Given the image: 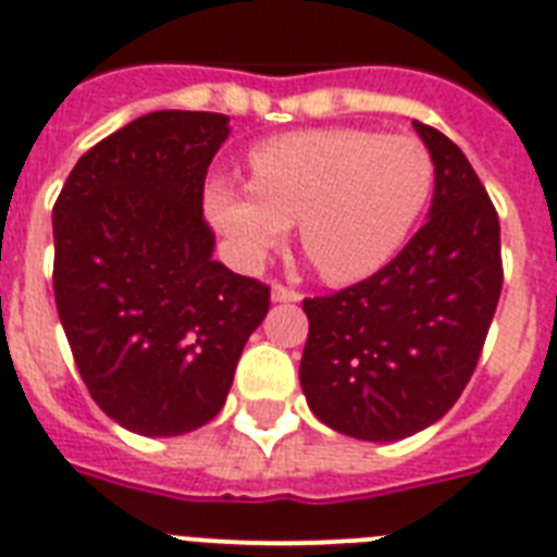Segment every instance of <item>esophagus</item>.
<instances>
[{
  "mask_svg": "<svg viewBox=\"0 0 557 557\" xmlns=\"http://www.w3.org/2000/svg\"><path fill=\"white\" fill-rule=\"evenodd\" d=\"M270 299L290 305V301H301V293L290 290V287H284V284H273V290H270Z\"/></svg>",
  "mask_w": 557,
  "mask_h": 557,
  "instance_id": "esophagus-1",
  "label": "esophagus"
}]
</instances>
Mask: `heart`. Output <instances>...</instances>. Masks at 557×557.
<instances>
[{
  "mask_svg": "<svg viewBox=\"0 0 557 557\" xmlns=\"http://www.w3.org/2000/svg\"><path fill=\"white\" fill-rule=\"evenodd\" d=\"M252 184L218 177L203 207L244 270L299 242L327 282L348 284L388 264L434 193V158L417 137L368 128H310L250 152Z\"/></svg>",
  "mask_w": 557,
  "mask_h": 557,
  "instance_id": "b5f03b06",
  "label": "heart"
}]
</instances>
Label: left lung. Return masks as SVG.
I'll return each instance as SVG.
<instances>
[{
  "instance_id": "obj_1",
  "label": "left lung",
  "mask_w": 557,
  "mask_h": 557,
  "mask_svg": "<svg viewBox=\"0 0 557 557\" xmlns=\"http://www.w3.org/2000/svg\"><path fill=\"white\" fill-rule=\"evenodd\" d=\"M413 128L434 158L425 226L371 278L301 305L307 405L368 443L411 437L460 399L504 287L500 221L478 172L443 132Z\"/></svg>"
}]
</instances>
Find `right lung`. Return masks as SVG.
Instances as JSON below:
<instances>
[{"mask_svg":"<svg viewBox=\"0 0 557 557\" xmlns=\"http://www.w3.org/2000/svg\"><path fill=\"white\" fill-rule=\"evenodd\" d=\"M212 111H152L88 149L53 203V299L88 394L123 429L177 437L226 403L270 287L212 258Z\"/></svg>","mask_w":557,"mask_h":557,"instance_id":"1","label":"right lung"}]
</instances>
